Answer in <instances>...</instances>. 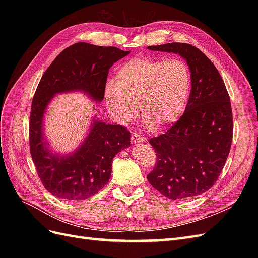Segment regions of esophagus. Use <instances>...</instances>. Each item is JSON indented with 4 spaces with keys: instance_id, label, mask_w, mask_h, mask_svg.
Wrapping results in <instances>:
<instances>
[{
    "instance_id": "esophagus-1",
    "label": "esophagus",
    "mask_w": 258,
    "mask_h": 258,
    "mask_svg": "<svg viewBox=\"0 0 258 258\" xmlns=\"http://www.w3.org/2000/svg\"><path fill=\"white\" fill-rule=\"evenodd\" d=\"M145 140H146V138L140 136V135H137V134L131 135V142L132 143H141V142H144Z\"/></svg>"
}]
</instances>
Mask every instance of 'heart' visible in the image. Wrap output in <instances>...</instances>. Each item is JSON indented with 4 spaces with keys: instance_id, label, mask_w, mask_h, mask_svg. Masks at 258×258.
Returning <instances> with one entry per match:
<instances>
[{
    "instance_id": "obj_1",
    "label": "heart",
    "mask_w": 258,
    "mask_h": 258,
    "mask_svg": "<svg viewBox=\"0 0 258 258\" xmlns=\"http://www.w3.org/2000/svg\"><path fill=\"white\" fill-rule=\"evenodd\" d=\"M190 84L189 68L181 59L134 58L106 84L104 99L117 121L135 118L138 103L146 127H167L184 113Z\"/></svg>"
}]
</instances>
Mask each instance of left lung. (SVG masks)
<instances>
[{"instance_id":"left-lung-1","label":"left lung","mask_w":258,"mask_h":258,"mask_svg":"<svg viewBox=\"0 0 258 258\" xmlns=\"http://www.w3.org/2000/svg\"><path fill=\"white\" fill-rule=\"evenodd\" d=\"M147 48L178 53L191 76L184 114L165 134L150 140L157 161L147 179L169 199L198 196L215 184L230 152L233 122L228 91L215 66L195 46L168 43Z\"/></svg>"}]
</instances>
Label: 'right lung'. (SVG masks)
<instances>
[{
    "instance_id": "right-lung-1",
    "label": "right lung",
    "mask_w": 258,
    "mask_h": 258,
    "mask_svg": "<svg viewBox=\"0 0 258 258\" xmlns=\"http://www.w3.org/2000/svg\"><path fill=\"white\" fill-rule=\"evenodd\" d=\"M129 52L76 43L58 54L38 83L31 105L30 152L44 187L53 196L83 200L102 189L111 177L115 155L130 146V132L120 124H108L95 117L88 136L73 154H53L43 131L49 102L57 93L70 91H83L101 102L108 70Z\"/></svg>"
}]
</instances>
